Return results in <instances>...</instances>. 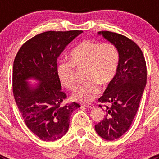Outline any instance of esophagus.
Masks as SVG:
<instances>
[{
    "label": "esophagus",
    "instance_id": "esophagus-1",
    "mask_svg": "<svg viewBox=\"0 0 159 159\" xmlns=\"http://www.w3.org/2000/svg\"><path fill=\"white\" fill-rule=\"evenodd\" d=\"M83 106L86 107H88V108H91V109L95 107L94 104H92V103H84V104H83Z\"/></svg>",
    "mask_w": 159,
    "mask_h": 159
}]
</instances>
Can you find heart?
Here are the masks:
<instances>
[{"label": "heart", "mask_w": 159, "mask_h": 159, "mask_svg": "<svg viewBox=\"0 0 159 159\" xmlns=\"http://www.w3.org/2000/svg\"><path fill=\"white\" fill-rule=\"evenodd\" d=\"M120 54L114 43L84 40L72 49L70 61H61L57 68L60 84L67 89L75 84V67H85L84 80L75 88L71 99L88 102L95 99L100 92V85L107 86L116 78L119 69Z\"/></svg>", "instance_id": "1"}]
</instances>
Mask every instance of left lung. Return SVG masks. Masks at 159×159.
Here are the masks:
<instances>
[{
    "label": "left lung",
    "instance_id": "8db88e82",
    "mask_svg": "<svg viewBox=\"0 0 159 159\" xmlns=\"http://www.w3.org/2000/svg\"><path fill=\"white\" fill-rule=\"evenodd\" d=\"M98 34L114 43L120 54L116 78L98 99L100 102H110L111 107L104 105L106 116L95 126L101 138L112 141L129 130L137 113L147 84V64L141 48L127 36L109 31Z\"/></svg>",
    "mask_w": 159,
    "mask_h": 159
}]
</instances>
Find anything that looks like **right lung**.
I'll list each match as a JSON object with an SVG mask.
<instances>
[{
	"label": "right lung",
	"instance_id": "right-lung-1",
	"mask_svg": "<svg viewBox=\"0 0 159 159\" xmlns=\"http://www.w3.org/2000/svg\"><path fill=\"white\" fill-rule=\"evenodd\" d=\"M83 31H48L25 42L13 62L12 92L28 128L43 141H56L67 133L70 117L80 105L62 102L67 95L57 76V59ZM40 82L34 88L26 80Z\"/></svg>",
	"mask_w": 159,
	"mask_h": 159
}]
</instances>
